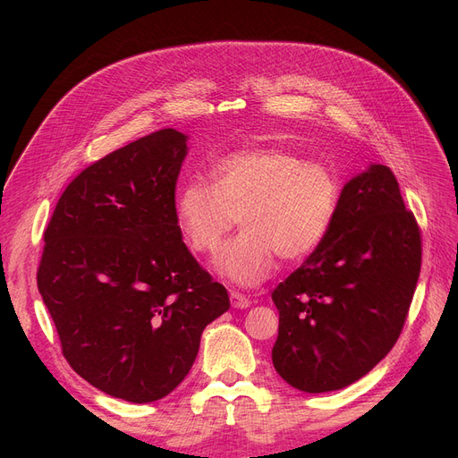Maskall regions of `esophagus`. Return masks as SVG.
I'll list each match as a JSON object with an SVG mask.
<instances>
[{"label": "esophagus", "instance_id": "34e87169", "mask_svg": "<svg viewBox=\"0 0 458 458\" xmlns=\"http://www.w3.org/2000/svg\"><path fill=\"white\" fill-rule=\"evenodd\" d=\"M231 306L234 308V310H246L248 306H250V298H248V296H244V294H241V293H234V290H233V293H231Z\"/></svg>", "mask_w": 458, "mask_h": 458}]
</instances>
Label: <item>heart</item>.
Wrapping results in <instances>:
<instances>
[{"instance_id": "heart-1", "label": "heart", "mask_w": 458, "mask_h": 458, "mask_svg": "<svg viewBox=\"0 0 458 458\" xmlns=\"http://www.w3.org/2000/svg\"><path fill=\"white\" fill-rule=\"evenodd\" d=\"M212 181L177 191L175 217L192 252L208 254L239 224L244 231L214 258L224 279L256 286L275 259L301 261L325 242L340 204V182L323 162L284 148H246L221 157Z\"/></svg>"}]
</instances>
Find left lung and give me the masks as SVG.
Here are the masks:
<instances>
[{
  "label": "left lung",
  "mask_w": 458,
  "mask_h": 458,
  "mask_svg": "<svg viewBox=\"0 0 458 458\" xmlns=\"http://www.w3.org/2000/svg\"><path fill=\"white\" fill-rule=\"evenodd\" d=\"M422 237L387 165L344 185L325 242L273 290V367L296 390H340L390 352L411 308Z\"/></svg>",
  "instance_id": "obj_1"
}]
</instances>
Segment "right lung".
Instances as JSON below:
<instances>
[{"label":"right lung","instance_id":"1","mask_svg":"<svg viewBox=\"0 0 458 458\" xmlns=\"http://www.w3.org/2000/svg\"><path fill=\"white\" fill-rule=\"evenodd\" d=\"M187 135L141 137L76 175L44 233L38 290L63 355L108 395L150 403L195 363L206 325L229 310L175 217Z\"/></svg>","mask_w":458,"mask_h":458}]
</instances>
